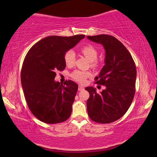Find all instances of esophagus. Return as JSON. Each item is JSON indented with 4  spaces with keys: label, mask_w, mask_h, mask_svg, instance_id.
I'll list each match as a JSON object with an SVG mask.
<instances>
[{
    "label": "esophagus",
    "mask_w": 157,
    "mask_h": 157,
    "mask_svg": "<svg viewBox=\"0 0 157 157\" xmlns=\"http://www.w3.org/2000/svg\"><path fill=\"white\" fill-rule=\"evenodd\" d=\"M84 89V87L82 86V85H79V87H78L79 91H82V90Z\"/></svg>",
    "instance_id": "1"
}]
</instances>
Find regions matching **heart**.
Returning <instances> with one entry per match:
<instances>
[{
  "mask_svg": "<svg viewBox=\"0 0 157 157\" xmlns=\"http://www.w3.org/2000/svg\"><path fill=\"white\" fill-rule=\"evenodd\" d=\"M81 52L90 62H91V66L96 67L98 66L97 58H98V50L92 45L87 44L81 48ZM64 62L66 65L68 67H72L75 64V53L73 50H68L64 54ZM91 75V73L89 71H84L80 70H75L71 73V78L74 80L79 82V83H84L86 79Z\"/></svg>",
  "mask_w": 157,
  "mask_h": 157,
  "instance_id": "b5f03b06",
  "label": "heart"
}]
</instances>
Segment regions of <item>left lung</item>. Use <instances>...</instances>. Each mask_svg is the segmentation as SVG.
<instances>
[{
  "instance_id": "obj_1",
  "label": "left lung",
  "mask_w": 157,
  "mask_h": 157,
  "mask_svg": "<svg viewBox=\"0 0 157 157\" xmlns=\"http://www.w3.org/2000/svg\"><path fill=\"white\" fill-rule=\"evenodd\" d=\"M87 38L101 44L105 50V64L95 78V83L105 86V89L98 94L94 87H86L90 95L87 112L96 123H113L123 116L134 99L136 65L128 50L116 37L100 34Z\"/></svg>"
}]
</instances>
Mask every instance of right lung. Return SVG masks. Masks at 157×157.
Instances as JSON below:
<instances>
[{
  "label": "right lung",
  "mask_w": 157,
  "mask_h": 157,
  "mask_svg": "<svg viewBox=\"0 0 157 157\" xmlns=\"http://www.w3.org/2000/svg\"><path fill=\"white\" fill-rule=\"evenodd\" d=\"M84 36H47L26 55L21 72V84L29 109L41 122L59 123L70 117L78 85L72 80H66L63 85L54 79L56 71L66 68V52Z\"/></svg>",
  "instance_id": "obj_1"
}]
</instances>
